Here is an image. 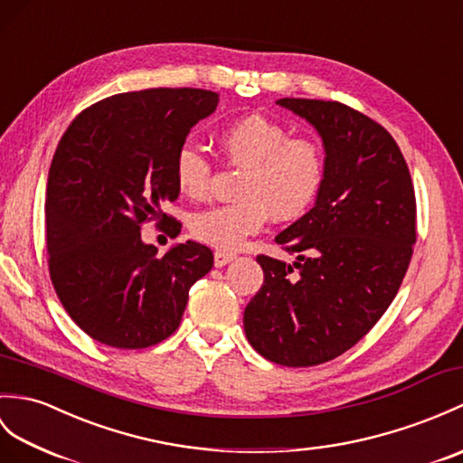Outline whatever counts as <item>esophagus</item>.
Segmentation results:
<instances>
[{"label":"esophagus","mask_w":463,"mask_h":463,"mask_svg":"<svg viewBox=\"0 0 463 463\" xmlns=\"http://www.w3.org/2000/svg\"><path fill=\"white\" fill-rule=\"evenodd\" d=\"M234 258H236L234 252H229V250H214V266H217V268L227 266L231 260H234Z\"/></svg>","instance_id":"esophagus-1"}]
</instances>
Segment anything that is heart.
Segmentation results:
<instances>
[{
    "instance_id": "obj_1",
    "label": "heart",
    "mask_w": 463,
    "mask_h": 463,
    "mask_svg": "<svg viewBox=\"0 0 463 463\" xmlns=\"http://www.w3.org/2000/svg\"><path fill=\"white\" fill-rule=\"evenodd\" d=\"M229 164L242 167L239 201L197 213L191 232L197 241L222 250L241 249L260 232L268 217L294 221L309 209L326 177V154L314 139L289 132L264 116H249L221 134ZM213 164L195 144H183L175 156V181L191 199L209 195Z\"/></svg>"
}]
</instances>
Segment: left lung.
<instances>
[{"instance_id":"left-lung-1","label":"left lung","mask_w":463,"mask_h":463,"mask_svg":"<svg viewBox=\"0 0 463 463\" xmlns=\"http://www.w3.org/2000/svg\"><path fill=\"white\" fill-rule=\"evenodd\" d=\"M324 139L314 209L276 236L294 264L256 256L264 284L244 309L250 345L284 367H314L361 341L392 304L416 242V199L401 147L341 102L280 99Z\"/></svg>"}]
</instances>
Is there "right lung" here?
Segmentation results:
<instances>
[{
    "mask_svg": "<svg viewBox=\"0 0 463 463\" xmlns=\"http://www.w3.org/2000/svg\"><path fill=\"white\" fill-rule=\"evenodd\" d=\"M219 94L149 89L114 94L82 110L62 134L47 181L49 274L62 307L86 335L116 349L167 339L189 288L213 268L205 244L187 241L157 256L142 224L175 201V156Z\"/></svg>",
    "mask_w": 463,
    "mask_h": 463,
    "instance_id": "right-lung-1",
    "label": "right lung"
}]
</instances>
